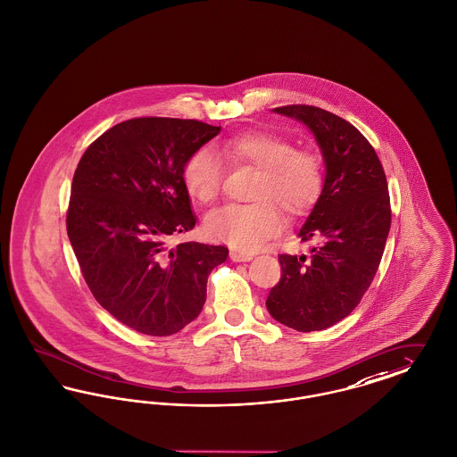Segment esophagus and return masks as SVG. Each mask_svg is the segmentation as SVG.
Segmentation results:
<instances>
[{
  "instance_id": "obj_1",
  "label": "esophagus",
  "mask_w": 457,
  "mask_h": 457,
  "mask_svg": "<svg viewBox=\"0 0 457 457\" xmlns=\"http://www.w3.org/2000/svg\"><path fill=\"white\" fill-rule=\"evenodd\" d=\"M230 259L234 262H247V261L253 259V254H244V253H238V251H232L230 253Z\"/></svg>"
}]
</instances>
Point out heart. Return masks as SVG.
<instances>
[{
    "label": "heart",
    "mask_w": 457,
    "mask_h": 457,
    "mask_svg": "<svg viewBox=\"0 0 457 457\" xmlns=\"http://www.w3.org/2000/svg\"><path fill=\"white\" fill-rule=\"evenodd\" d=\"M228 159L259 169L249 204H230L204 220V234L212 240L253 253L277 236L283 225V208L288 215H303L320 198L324 167L314 152L295 150L294 143L270 131L244 133L221 145ZM182 180L187 193L199 203H213L221 187V163L212 150L193 154Z\"/></svg>",
    "instance_id": "1"
}]
</instances>
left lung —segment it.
<instances>
[{
  "mask_svg": "<svg viewBox=\"0 0 457 457\" xmlns=\"http://www.w3.org/2000/svg\"><path fill=\"white\" fill-rule=\"evenodd\" d=\"M273 112L303 122L324 160V189L298 230L312 240L311 254L278 256L281 278L266 307L271 318L302 333L346 318L378 273L391 204L376 150L353 124L314 105H285Z\"/></svg>",
  "mask_w": 457,
  "mask_h": 457,
  "instance_id": "8db88e82",
  "label": "left lung"
}]
</instances>
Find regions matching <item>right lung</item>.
<instances>
[{"label": "right lung", "mask_w": 457, "mask_h": 457, "mask_svg": "<svg viewBox=\"0 0 457 457\" xmlns=\"http://www.w3.org/2000/svg\"><path fill=\"white\" fill-rule=\"evenodd\" d=\"M220 126L174 118L124 120L96 139L73 176L66 230L83 278L128 328L170 337L198 318L223 245L167 238L196 225L182 169Z\"/></svg>", "instance_id": "right-lung-1"}]
</instances>
